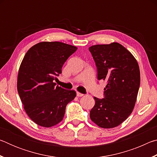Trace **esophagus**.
<instances>
[{
  "instance_id": "obj_1",
  "label": "esophagus",
  "mask_w": 157,
  "mask_h": 157,
  "mask_svg": "<svg viewBox=\"0 0 157 157\" xmlns=\"http://www.w3.org/2000/svg\"><path fill=\"white\" fill-rule=\"evenodd\" d=\"M83 95H84V94H81V93L77 92V96H78V97H82V96H83Z\"/></svg>"
}]
</instances>
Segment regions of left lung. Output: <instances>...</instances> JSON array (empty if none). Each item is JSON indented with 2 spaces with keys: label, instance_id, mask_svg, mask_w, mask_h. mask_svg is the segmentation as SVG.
<instances>
[{
  "label": "left lung",
  "instance_id": "1",
  "mask_svg": "<svg viewBox=\"0 0 157 157\" xmlns=\"http://www.w3.org/2000/svg\"><path fill=\"white\" fill-rule=\"evenodd\" d=\"M97 67L98 80L107 82L104 98L94 97L91 121L102 128L118 126L132 112L140 86V70L132 53L118 43L89 48Z\"/></svg>",
  "mask_w": 157,
  "mask_h": 157
}]
</instances>
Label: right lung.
I'll return each mask as SVG.
<instances>
[{
	"label": "right lung",
	"instance_id": "right-lung-1",
	"mask_svg": "<svg viewBox=\"0 0 157 157\" xmlns=\"http://www.w3.org/2000/svg\"><path fill=\"white\" fill-rule=\"evenodd\" d=\"M76 50L62 42L44 41L30 48L23 57L18 93L25 112L39 125L50 127L62 121L66 105L76 96L75 91L55 83L63 63Z\"/></svg>",
	"mask_w": 157,
	"mask_h": 157
}]
</instances>
